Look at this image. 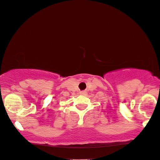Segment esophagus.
Instances as JSON below:
<instances>
[{
    "label": "esophagus",
    "instance_id": "34e87169",
    "mask_svg": "<svg viewBox=\"0 0 160 160\" xmlns=\"http://www.w3.org/2000/svg\"><path fill=\"white\" fill-rule=\"evenodd\" d=\"M86 92H85V91H82V92H80V94H82V95H84V94H85Z\"/></svg>",
    "mask_w": 160,
    "mask_h": 160
}]
</instances>
